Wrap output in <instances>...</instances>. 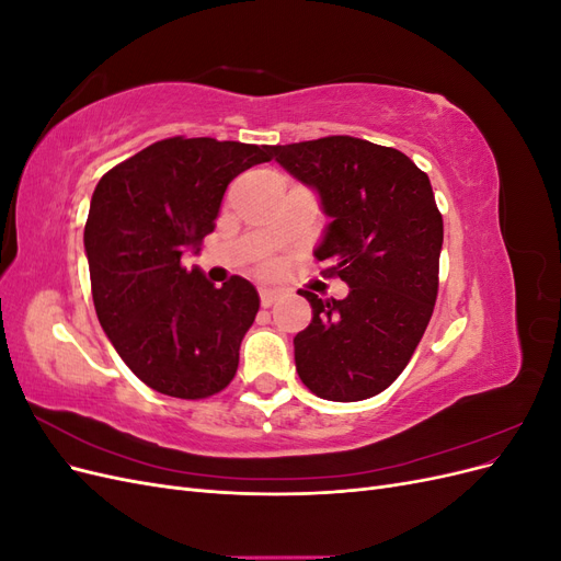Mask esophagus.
<instances>
[{"instance_id": "34e87169", "label": "esophagus", "mask_w": 561, "mask_h": 561, "mask_svg": "<svg viewBox=\"0 0 561 561\" xmlns=\"http://www.w3.org/2000/svg\"><path fill=\"white\" fill-rule=\"evenodd\" d=\"M278 297H280V293L278 290H271V287H264V290H260V299H262V307L264 309L274 307V304L278 301Z\"/></svg>"}]
</instances>
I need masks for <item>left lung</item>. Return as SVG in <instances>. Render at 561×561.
Instances as JSON below:
<instances>
[{
    "mask_svg": "<svg viewBox=\"0 0 561 561\" xmlns=\"http://www.w3.org/2000/svg\"><path fill=\"white\" fill-rule=\"evenodd\" d=\"M316 192L330 222L316 257L348 285L344 299L307 297L313 320L295 336V365L311 393L358 402L410 363L437 297L443 215L410 157L348 135L268 149Z\"/></svg>",
    "mask_w": 561,
    "mask_h": 561,
    "instance_id": "left-lung-1",
    "label": "left lung"
}]
</instances>
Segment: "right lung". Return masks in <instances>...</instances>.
Instances as JSON below:
<instances>
[{
    "instance_id": "right-lung-1",
    "label": "right lung",
    "mask_w": 561,
    "mask_h": 561,
    "mask_svg": "<svg viewBox=\"0 0 561 561\" xmlns=\"http://www.w3.org/2000/svg\"><path fill=\"white\" fill-rule=\"evenodd\" d=\"M268 145L168 138L100 178L83 229L100 325L130 371L163 396L219 393L260 311L254 285L215 287L182 254L201 252L229 182L268 161Z\"/></svg>"
}]
</instances>
